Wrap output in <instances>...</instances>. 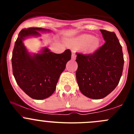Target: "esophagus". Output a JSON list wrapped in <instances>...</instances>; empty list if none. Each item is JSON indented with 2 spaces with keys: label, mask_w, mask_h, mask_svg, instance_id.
Instances as JSON below:
<instances>
[{
  "label": "esophagus",
  "mask_w": 134,
  "mask_h": 134,
  "mask_svg": "<svg viewBox=\"0 0 134 134\" xmlns=\"http://www.w3.org/2000/svg\"><path fill=\"white\" fill-rule=\"evenodd\" d=\"M76 58V55L75 52L74 51L72 52V59H75Z\"/></svg>",
  "instance_id": "obj_1"
}]
</instances>
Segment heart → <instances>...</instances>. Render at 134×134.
<instances>
[{"label": "heart", "instance_id": "b5f03b06", "mask_svg": "<svg viewBox=\"0 0 134 134\" xmlns=\"http://www.w3.org/2000/svg\"><path fill=\"white\" fill-rule=\"evenodd\" d=\"M73 44L82 47L84 46V48L87 52H93L99 45V40L96 37H93L92 36L89 34H83L71 40Z\"/></svg>", "mask_w": 134, "mask_h": 134}]
</instances>
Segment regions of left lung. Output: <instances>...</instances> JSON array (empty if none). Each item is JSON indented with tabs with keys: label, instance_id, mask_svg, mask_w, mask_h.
Returning <instances> with one entry per match:
<instances>
[{
	"label": "left lung",
	"instance_id": "1",
	"mask_svg": "<svg viewBox=\"0 0 134 134\" xmlns=\"http://www.w3.org/2000/svg\"><path fill=\"white\" fill-rule=\"evenodd\" d=\"M105 42L94 53H76L77 83L81 93L92 99H101L115 90L122 76V47L114 32L100 30Z\"/></svg>",
	"mask_w": 134,
	"mask_h": 134
}]
</instances>
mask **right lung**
Returning a JSON list of instances; mask_svg holds the SVG:
<instances>
[{"mask_svg":"<svg viewBox=\"0 0 134 134\" xmlns=\"http://www.w3.org/2000/svg\"><path fill=\"white\" fill-rule=\"evenodd\" d=\"M41 28L23 29L19 34L12 53V69L16 82L30 97L36 100L47 98L54 92L56 84L66 63L71 58L67 49L62 54H55L44 48L39 54H31L23 44L30 36H40L39 32H50Z\"/></svg>","mask_w":134,"mask_h":134,"instance_id":"right-lung-1","label":"right lung"}]
</instances>
